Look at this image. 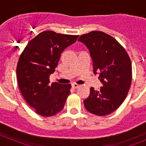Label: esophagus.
Masks as SVG:
<instances>
[{
	"label": "esophagus",
	"mask_w": 146,
	"mask_h": 146,
	"mask_svg": "<svg viewBox=\"0 0 146 146\" xmlns=\"http://www.w3.org/2000/svg\"><path fill=\"white\" fill-rule=\"evenodd\" d=\"M72 88H77L79 87L80 86L78 84H77V83H75V82H74V83H72Z\"/></svg>",
	"instance_id": "1"
}]
</instances>
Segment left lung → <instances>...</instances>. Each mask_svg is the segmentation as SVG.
I'll list each match as a JSON object with an SVG mask.
<instances>
[{
	"label": "left lung",
	"mask_w": 146,
	"mask_h": 146,
	"mask_svg": "<svg viewBox=\"0 0 146 146\" xmlns=\"http://www.w3.org/2000/svg\"><path fill=\"white\" fill-rule=\"evenodd\" d=\"M78 41L91 54L94 73L103 84L99 91L90 89L84 106L92 114L104 116L118 109L126 99L131 82V64L128 54L113 36L94 31L82 35Z\"/></svg>",
	"instance_id": "1"
}]
</instances>
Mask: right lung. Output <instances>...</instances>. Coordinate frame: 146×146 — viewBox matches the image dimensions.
Segmentation results:
<instances>
[{
	"label": "right lung",
	"mask_w": 146,
	"mask_h": 146,
	"mask_svg": "<svg viewBox=\"0 0 146 146\" xmlns=\"http://www.w3.org/2000/svg\"><path fill=\"white\" fill-rule=\"evenodd\" d=\"M79 36L40 33L31 40L18 60L17 77L21 94L37 114L52 116L64 108L70 94V84L50 83V75L58 64L61 52Z\"/></svg>",
	"instance_id": "right-lung-1"
}]
</instances>
